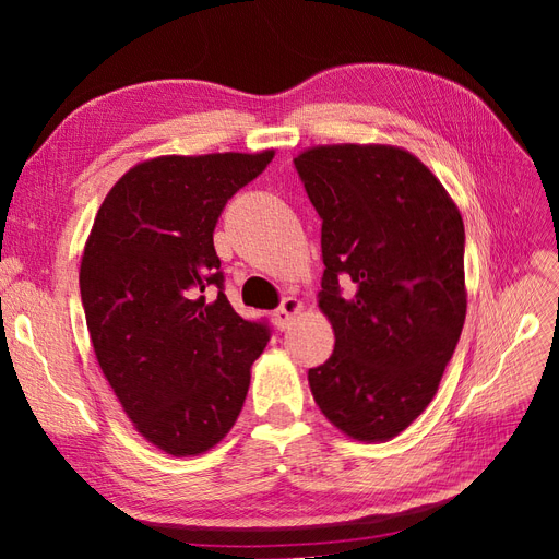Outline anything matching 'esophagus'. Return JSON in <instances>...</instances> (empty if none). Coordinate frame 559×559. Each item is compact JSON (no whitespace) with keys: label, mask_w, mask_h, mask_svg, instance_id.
Segmentation results:
<instances>
[{"label":"esophagus","mask_w":559,"mask_h":559,"mask_svg":"<svg viewBox=\"0 0 559 559\" xmlns=\"http://www.w3.org/2000/svg\"><path fill=\"white\" fill-rule=\"evenodd\" d=\"M300 300L298 298H294V296H286L282 302H280V308L273 312V321H275V326L280 329V331H284V329H289L292 326V321H294V317L300 312Z\"/></svg>","instance_id":"34e87169"}]
</instances>
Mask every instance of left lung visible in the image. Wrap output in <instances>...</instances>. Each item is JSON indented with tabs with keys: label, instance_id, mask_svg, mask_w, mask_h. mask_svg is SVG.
Listing matches in <instances>:
<instances>
[{
	"label": "left lung",
	"instance_id": "obj_1",
	"mask_svg": "<svg viewBox=\"0 0 559 559\" xmlns=\"http://www.w3.org/2000/svg\"><path fill=\"white\" fill-rule=\"evenodd\" d=\"M321 218L319 308L335 347L308 370L329 421L386 441L427 408L466 317L464 224L427 165L396 146H317L294 158Z\"/></svg>",
	"mask_w": 559,
	"mask_h": 559
}]
</instances>
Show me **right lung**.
I'll list each match as a JSON object with an SVG mask.
<instances>
[{
    "mask_svg": "<svg viewBox=\"0 0 559 559\" xmlns=\"http://www.w3.org/2000/svg\"><path fill=\"white\" fill-rule=\"evenodd\" d=\"M270 160L273 151L134 165L83 251L81 302L99 368L138 431L175 456L230 431L273 333L233 310L214 249L226 202Z\"/></svg>",
    "mask_w": 559,
    "mask_h": 559,
    "instance_id": "add662e5",
    "label": "right lung"
}]
</instances>
